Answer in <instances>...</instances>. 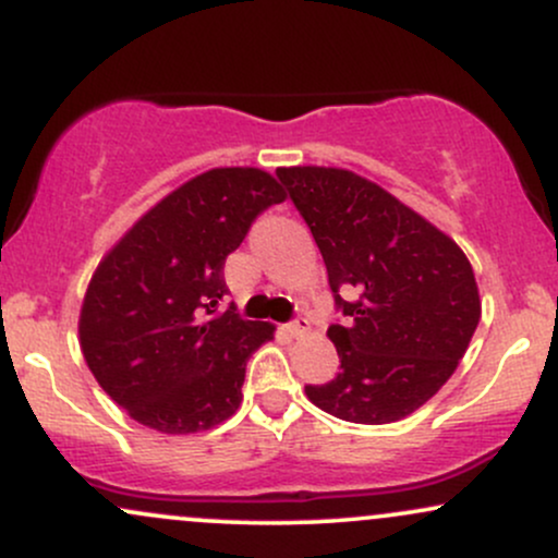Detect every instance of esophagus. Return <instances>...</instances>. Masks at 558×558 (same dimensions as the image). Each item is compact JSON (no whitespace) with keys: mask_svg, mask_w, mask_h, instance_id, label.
<instances>
[{"mask_svg":"<svg viewBox=\"0 0 558 558\" xmlns=\"http://www.w3.org/2000/svg\"><path fill=\"white\" fill-rule=\"evenodd\" d=\"M283 330H286L291 338H301V336H304V332H310V319H306V317H296V319H293V323H286Z\"/></svg>","mask_w":558,"mask_h":558,"instance_id":"1","label":"esophagus"}]
</instances>
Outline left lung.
<instances>
[{
	"label": "left lung",
	"mask_w": 558,
	"mask_h": 558,
	"mask_svg": "<svg viewBox=\"0 0 558 558\" xmlns=\"http://www.w3.org/2000/svg\"><path fill=\"white\" fill-rule=\"evenodd\" d=\"M328 267L343 325H330L341 373L306 386L323 412L388 425L438 393L480 323L470 259L386 189L341 168H278Z\"/></svg>",
	"instance_id": "left-lung-1"
}]
</instances>
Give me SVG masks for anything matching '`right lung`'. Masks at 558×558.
Segmentation results:
<instances>
[{"mask_svg": "<svg viewBox=\"0 0 558 558\" xmlns=\"http://www.w3.org/2000/svg\"><path fill=\"white\" fill-rule=\"evenodd\" d=\"M286 198L270 172L215 168L155 204L96 267L78 336L96 383L151 430L189 435L235 414L270 323L222 306V267Z\"/></svg>", "mask_w": 558, "mask_h": 558, "instance_id": "obj_1", "label": "right lung"}]
</instances>
